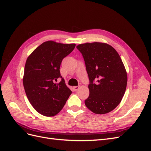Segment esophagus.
Masks as SVG:
<instances>
[{
	"instance_id": "esophagus-1",
	"label": "esophagus",
	"mask_w": 151,
	"mask_h": 151,
	"mask_svg": "<svg viewBox=\"0 0 151 151\" xmlns=\"http://www.w3.org/2000/svg\"><path fill=\"white\" fill-rule=\"evenodd\" d=\"M73 89H74V90L75 91H77V90L79 89V86H74V88H73Z\"/></svg>"
}]
</instances>
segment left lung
Returning a JSON list of instances; mask_svg holds the SVG:
<instances>
[{
	"label": "left lung",
	"mask_w": 151,
	"mask_h": 151,
	"mask_svg": "<svg viewBox=\"0 0 151 151\" xmlns=\"http://www.w3.org/2000/svg\"><path fill=\"white\" fill-rule=\"evenodd\" d=\"M77 48L83 55L89 79L86 107L96 114L111 111L121 102L127 84V72L119 54L104 43L80 44Z\"/></svg>",
	"instance_id": "obj_1"
}]
</instances>
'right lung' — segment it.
Returning <instances> with one entry per match:
<instances>
[{"label": "right lung", "mask_w": 151, "mask_h": 151, "mask_svg": "<svg viewBox=\"0 0 151 151\" xmlns=\"http://www.w3.org/2000/svg\"><path fill=\"white\" fill-rule=\"evenodd\" d=\"M76 44L48 41L40 45L28 57L24 67L23 86L29 103L39 113L53 116L60 112L72 93L60 75L63 58ZM61 78L59 83H54Z\"/></svg>", "instance_id": "obj_1"}]
</instances>
